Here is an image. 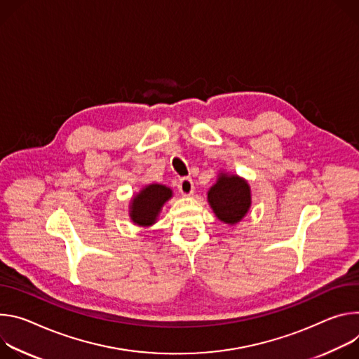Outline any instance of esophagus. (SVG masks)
<instances>
[{
  "label": "esophagus",
  "mask_w": 359,
  "mask_h": 359,
  "mask_svg": "<svg viewBox=\"0 0 359 359\" xmlns=\"http://www.w3.org/2000/svg\"><path fill=\"white\" fill-rule=\"evenodd\" d=\"M178 189L184 196H189L194 194V182L191 178H182L178 184Z\"/></svg>",
  "instance_id": "obj_1"
}]
</instances>
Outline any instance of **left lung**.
<instances>
[{
	"mask_svg": "<svg viewBox=\"0 0 359 359\" xmlns=\"http://www.w3.org/2000/svg\"><path fill=\"white\" fill-rule=\"evenodd\" d=\"M207 201L221 222L236 225L251 208V187L240 175L219 171L217 182L207 192Z\"/></svg>",
	"mask_w": 359,
	"mask_h": 359,
	"instance_id": "8db88e82",
	"label": "left lung"
}]
</instances>
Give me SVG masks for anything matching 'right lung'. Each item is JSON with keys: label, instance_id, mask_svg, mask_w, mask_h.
<instances>
[{"label": "right lung", "instance_id": "obj_1", "mask_svg": "<svg viewBox=\"0 0 359 359\" xmlns=\"http://www.w3.org/2000/svg\"><path fill=\"white\" fill-rule=\"evenodd\" d=\"M172 189L163 184H147L140 192H135L130 201L128 214L131 221L138 225L148 228L154 225L163 211L165 203L172 198Z\"/></svg>", "mask_w": 359, "mask_h": 359}]
</instances>
